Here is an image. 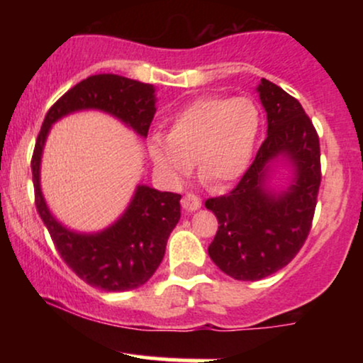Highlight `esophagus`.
Instances as JSON below:
<instances>
[{"instance_id":"obj_1","label":"esophagus","mask_w":363,"mask_h":363,"mask_svg":"<svg viewBox=\"0 0 363 363\" xmlns=\"http://www.w3.org/2000/svg\"><path fill=\"white\" fill-rule=\"evenodd\" d=\"M181 203H182V208H184V210L194 211L201 206V198L194 193H186L184 196H182Z\"/></svg>"}]
</instances>
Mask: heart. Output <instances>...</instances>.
Instances as JSON below:
<instances>
[{"label": "heart", "mask_w": 363, "mask_h": 363, "mask_svg": "<svg viewBox=\"0 0 363 363\" xmlns=\"http://www.w3.org/2000/svg\"><path fill=\"white\" fill-rule=\"evenodd\" d=\"M259 128L257 107L247 97L210 95L181 109L167 140L153 136L148 153L157 172L176 181L198 165L206 184L220 187L244 174Z\"/></svg>", "instance_id": "obj_1"}]
</instances>
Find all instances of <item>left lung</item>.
<instances>
[{
  "label": "left lung",
  "instance_id": "left-lung-1",
  "mask_svg": "<svg viewBox=\"0 0 363 363\" xmlns=\"http://www.w3.org/2000/svg\"><path fill=\"white\" fill-rule=\"evenodd\" d=\"M257 91L268 114V136L234 189L205 201L218 220L208 254L240 281L262 280L297 256L312 228L320 186L319 136L301 102L266 78ZM280 152L292 158L298 179L277 199L262 189V181L265 164Z\"/></svg>",
  "mask_w": 363,
  "mask_h": 363
}]
</instances>
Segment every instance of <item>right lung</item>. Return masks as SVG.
<instances>
[{"label":"right lung","mask_w":363,"mask_h":363,"mask_svg":"<svg viewBox=\"0 0 363 363\" xmlns=\"http://www.w3.org/2000/svg\"><path fill=\"white\" fill-rule=\"evenodd\" d=\"M153 85L112 73L91 74L72 86L45 114L32 155L35 208L48 227L62 261L83 281L106 291H126L145 285L165 254L170 232L181 218V194L160 193L140 186L119 218L101 234H74L54 220L40 193L39 167L45 136L54 121L73 111L101 109L129 124L141 136L148 135L155 114Z\"/></svg>","instance_id":"obj_1"}]
</instances>
